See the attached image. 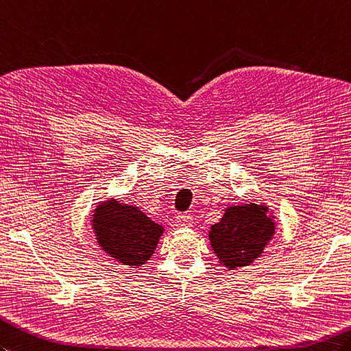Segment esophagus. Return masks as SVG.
Returning <instances> with one entry per match:
<instances>
[{
  "label": "esophagus",
  "instance_id": "esophagus-1",
  "mask_svg": "<svg viewBox=\"0 0 351 351\" xmlns=\"http://www.w3.org/2000/svg\"><path fill=\"white\" fill-rule=\"evenodd\" d=\"M176 226L179 229H186V227L193 226V217L189 214H179L176 217Z\"/></svg>",
  "mask_w": 351,
  "mask_h": 351
}]
</instances>
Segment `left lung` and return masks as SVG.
<instances>
[{"label":"left lung","instance_id":"left-lung-1","mask_svg":"<svg viewBox=\"0 0 351 351\" xmlns=\"http://www.w3.org/2000/svg\"><path fill=\"white\" fill-rule=\"evenodd\" d=\"M274 233L275 221L269 209L248 203L227 208L219 223L210 227L209 241L219 263L234 271L262 254Z\"/></svg>","mask_w":351,"mask_h":351}]
</instances>
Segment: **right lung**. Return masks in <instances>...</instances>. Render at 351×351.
Here are the masks:
<instances>
[{
    "mask_svg": "<svg viewBox=\"0 0 351 351\" xmlns=\"http://www.w3.org/2000/svg\"><path fill=\"white\" fill-rule=\"evenodd\" d=\"M93 217L99 245L122 265L133 267L149 260L165 232L162 226L154 223L137 206L117 200L101 203Z\"/></svg>",
    "mask_w": 351,
    "mask_h": 351,
    "instance_id": "add662e5",
    "label": "right lung"
}]
</instances>
